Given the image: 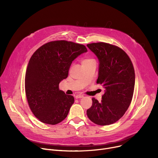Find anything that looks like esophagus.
<instances>
[{
	"instance_id": "34e87169",
	"label": "esophagus",
	"mask_w": 158,
	"mask_h": 158,
	"mask_svg": "<svg viewBox=\"0 0 158 158\" xmlns=\"http://www.w3.org/2000/svg\"><path fill=\"white\" fill-rule=\"evenodd\" d=\"M76 99H78V98H82L83 97V95H76Z\"/></svg>"
}]
</instances>
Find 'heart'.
<instances>
[{"label": "heart", "mask_w": 158, "mask_h": 158, "mask_svg": "<svg viewBox=\"0 0 158 158\" xmlns=\"http://www.w3.org/2000/svg\"><path fill=\"white\" fill-rule=\"evenodd\" d=\"M92 61H95V60H93V59H85V60H84L83 61H82V64H85V63H88L92 62Z\"/></svg>", "instance_id": "heart-1"}]
</instances>
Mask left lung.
I'll return each mask as SVG.
<instances>
[{
	"label": "left lung",
	"instance_id": "8db88e82",
	"mask_svg": "<svg viewBox=\"0 0 158 158\" xmlns=\"http://www.w3.org/2000/svg\"><path fill=\"white\" fill-rule=\"evenodd\" d=\"M87 47L98 60L97 83L105 89L101 102L92 98L87 116L97 125H110L123 117L131 102L135 84L133 65L127 54L117 46L100 42Z\"/></svg>",
	"mask_w": 158,
	"mask_h": 158
}]
</instances>
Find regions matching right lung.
I'll return each mask as SVG.
<instances>
[{"mask_svg":"<svg viewBox=\"0 0 158 158\" xmlns=\"http://www.w3.org/2000/svg\"><path fill=\"white\" fill-rule=\"evenodd\" d=\"M87 51L83 45L60 40L42 45L31 56L25 89L30 109L41 122L55 125L67 117L74 98L60 90L59 84L68 77L72 61Z\"/></svg>","mask_w":158,"mask_h":158,"instance_id":"right-lung-1","label":"right lung"}]
</instances>
